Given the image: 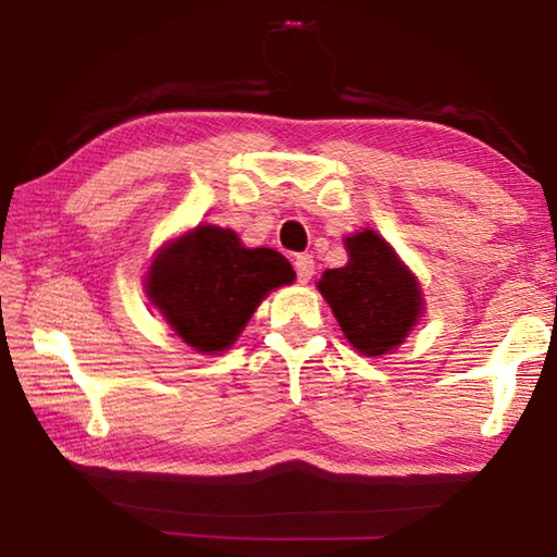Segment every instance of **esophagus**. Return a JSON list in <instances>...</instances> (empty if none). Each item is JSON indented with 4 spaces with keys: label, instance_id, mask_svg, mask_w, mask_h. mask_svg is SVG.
<instances>
[{
    "label": "esophagus",
    "instance_id": "obj_1",
    "mask_svg": "<svg viewBox=\"0 0 557 557\" xmlns=\"http://www.w3.org/2000/svg\"><path fill=\"white\" fill-rule=\"evenodd\" d=\"M295 270H297V280L305 285V282H309L314 277V260L312 256H297L295 258Z\"/></svg>",
    "mask_w": 557,
    "mask_h": 557
}]
</instances>
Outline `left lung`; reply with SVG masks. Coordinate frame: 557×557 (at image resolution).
Masks as SVG:
<instances>
[{"instance_id": "left-lung-1", "label": "left lung", "mask_w": 557, "mask_h": 557, "mask_svg": "<svg viewBox=\"0 0 557 557\" xmlns=\"http://www.w3.org/2000/svg\"><path fill=\"white\" fill-rule=\"evenodd\" d=\"M344 243L348 262L326 270L317 287L356 351L391 354L422 314L418 280L375 231L354 233Z\"/></svg>"}]
</instances>
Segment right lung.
<instances>
[{
  "label": "right lung",
  "instance_id": "right-lung-1",
  "mask_svg": "<svg viewBox=\"0 0 557 557\" xmlns=\"http://www.w3.org/2000/svg\"><path fill=\"white\" fill-rule=\"evenodd\" d=\"M295 282L289 260L272 248H245L238 233L196 225L157 252L147 297L166 324L199 354L235 344L268 292Z\"/></svg>",
  "mask_w": 557,
  "mask_h": 557
}]
</instances>
